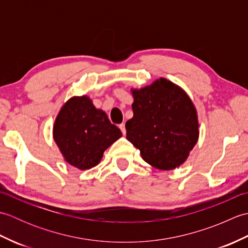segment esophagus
I'll return each instance as SVG.
<instances>
[{
  "label": "esophagus",
  "mask_w": 248,
  "mask_h": 248,
  "mask_svg": "<svg viewBox=\"0 0 248 248\" xmlns=\"http://www.w3.org/2000/svg\"><path fill=\"white\" fill-rule=\"evenodd\" d=\"M119 129L121 130V132H123V134L125 135V133H127V131H125V125H124V124H119Z\"/></svg>",
  "instance_id": "1"
}]
</instances>
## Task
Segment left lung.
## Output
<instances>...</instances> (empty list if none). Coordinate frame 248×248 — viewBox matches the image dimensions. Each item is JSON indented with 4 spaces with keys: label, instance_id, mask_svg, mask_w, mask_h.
I'll return each mask as SVG.
<instances>
[{
    "label": "left lung",
    "instance_id": "1",
    "mask_svg": "<svg viewBox=\"0 0 248 248\" xmlns=\"http://www.w3.org/2000/svg\"><path fill=\"white\" fill-rule=\"evenodd\" d=\"M132 93L133 117L125 123L127 140L151 166L170 170L181 165L199 134L191 99L166 78Z\"/></svg>",
    "mask_w": 248,
    "mask_h": 248
}]
</instances>
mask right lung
Returning a JSON list of instances; mask_svg holds the SVG:
<instances>
[{
    "mask_svg": "<svg viewBox=\"0 0 248 248\" xmlns=\"http://www.w3.org/2000/svg\"><path fill=\"white\" fill-rule=\"evenodd\" d=\"M107 114L93 107L88 97H73L56 117L53 138L70 165L88 170L101 160L104 150L121 138Z\"/></svg>",
    "mask_w": 248,
    "mask_h": 248,
    "instance_id": "right-lung-1",
    "label": "right lung"
}]
</instances>
